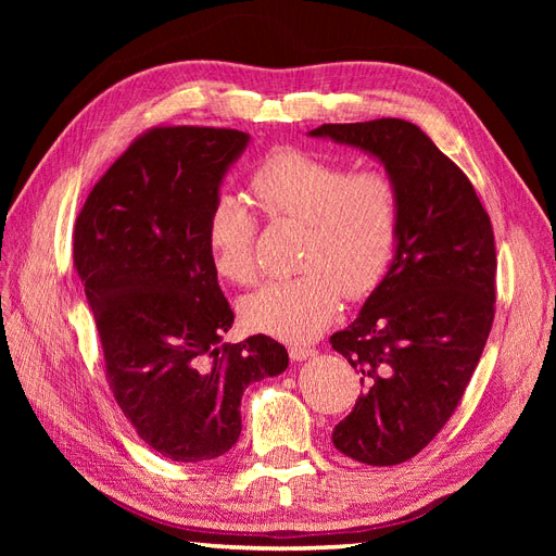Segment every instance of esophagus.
<instances>
[{
  "label": "esophagus",
  "mask_w": 556,
  "mask_h": 556,
  "mask_svg": "<svg viewBox=\"0 0 556 556\" xmlns=\"http://www.w3.org/2000/svg\"><path fill=\"white\" fill-rule=\"evenodd\" d=\"M288 352H290V357H292L294 362H304V359H308V357L315 355V350L308 348V345H290Z\"/></svg>",
  "instance_id": "esophagus-1"
}]
</instances>
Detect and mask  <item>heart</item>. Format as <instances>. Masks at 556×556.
<instances>
[{
    "mask_svg": "<svg viewBox=\"0 0 556 556\" xmlns=\"http://www.w3.org/2000/svg\"><path fill=\"white\" fill-rule=\"evenodd\" d=\"M268 223L304 225L299 268L241 299L243 325L282 341H311L350 301L378 290L401 237V190L384 169H355L308 150L282 146L248 178ZM257 215L239 197L217 194L206 223L215 274L250 285L257 278Z\"/></svg>",
    "mask_w": 556,
    "mask_h": 556,
    "instance_id": "heart-1",
    "label": "heart"
}]
</instances>
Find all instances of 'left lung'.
Returning a JSON list of instances; mask_svg holds the SVG:
<instances>
[{
    "label": "left lung",
    "instance_id": "left-lung-1",
    "mask_svg": "<svg viewBox=\"0 0 556 556\" xmlns=\"http://www.w3.org/2000/svg\"><path fill=\"white\" fill-rule=\"evenodd\" d=\"M376 155L401 190L394 262L359 317L329 343L364 392L333 427L345 457L368 466L413 459L457 410L494 323V229L466 174L399 117L323 125Z\"/></svg>",
    "mask_w": 556,
    "mask_h": 556
}]
</instances>
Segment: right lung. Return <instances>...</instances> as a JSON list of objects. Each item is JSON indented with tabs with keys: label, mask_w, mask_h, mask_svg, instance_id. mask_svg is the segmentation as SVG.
<instances>
[{
	"label": "right lung",
	"mask_w": 556,
	"mask_h": 556,
	"mask_svg": "<svg viewBox=\"0 0 556 556\" xmlns=\"http://www.w3.org/2000/svg\"><path fill=\"white\" fill-rule=\"evenodd\" d=\"M248 134L169 125L139 134L97 180L74 227V268L104 352L106 382L141 439L182 464L241 435L250 382L288 368L264 333L220 343L233 313L206 245L227 166Z\"/></svg>",
	"instance_id": "add662e5"
}]
</instances>
